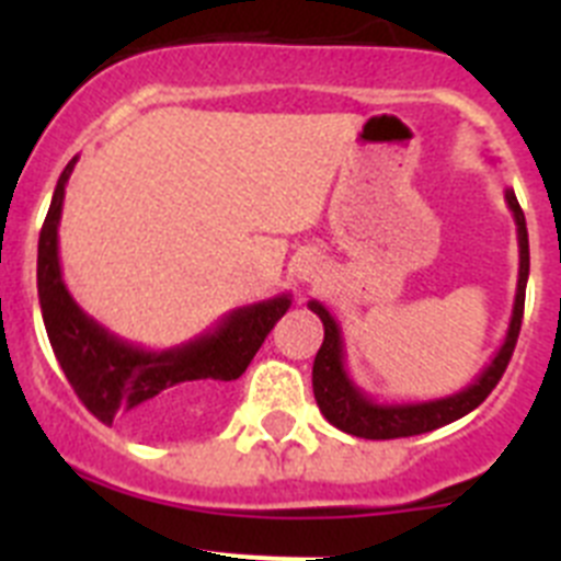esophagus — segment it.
Segmentation results:
<instances>
[{
  "label": "esophagus",
  "mask_w": 561,
  "mask_h": 561,
  "mask_svg": "<svg viewBox=\"0 0 561 561\" xmlns=\"http://www.w3.org/2000/svg\"><path fill=\"white\" fill-rule=\"evenodd\" d=\"M295 272L300 280H317V277L323 275V266H320V257L314 255H304V257H297V264H295Z\"/></svg>",
  "instance_id": "34e87169"
}]
</instances>
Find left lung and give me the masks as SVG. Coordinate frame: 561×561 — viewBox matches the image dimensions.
<instances>
[{
    "mask_svg": "<svg viewBox=\"0 0 561 561\" xmlns=\"http://www.w3.org/2000/svg\"><path fill=\"white\" fill-rule=\"evenodd\" d=\"M505 205L514 213L519 241V277L512 320H508V331H505V340L497 354H494V359L480 370V376L469 388L458 390V393L433 401H408V404H379V401H374L368 393H362L356 388L354 379L345 370L342 331L336 325V320L329 314V309L323 304L309 300V309L323 320L325 329L323 345H320V351L314 356L311 385H314L317 408L329 419V424H334L342 433L356 435V438H408V435L433 433V430L444 427V424H453V421L463 419L478 404H483L485 396L497 388L500 376L508 368V359H512L514 345H517L525 309V284H528V266H531V255H528V227H525L523 207H519L512 187H505Z\"/></svg>",
    "mask_w": 561,
    "mask_h": 561,
    "instance_id": "obj_1",
    "label": "left lung"
}]
</instances>
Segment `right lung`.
Here are the masks:
<instances>
[{"label":"right lung","instance_id":"1","mask_svg":"<svg viewBox=\"0 0 561 561\" xmlns=\"http://www.w3.org/2000/svg\"><path fill=\"white\" fill-rule=\"evenodd\" d=\"M78 157L58 176L47 219L38 236V304L44 329L64 376L83 408L103 424L126 419L140 430L160 427L219 399L225 381L244 374L266 334L289 311L291 297L241 306L196 340L168 351H146L114 336L72 300L58 264V221L64 187Z\"/></svg>","mask_w":561,"mask_h":561}]
</instances>
